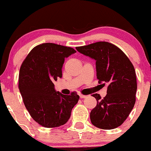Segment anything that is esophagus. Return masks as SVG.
Wrapping results in <instances>:
<instances>
[{
    "label": "esophagus",
    "mask_w": 151,
    "mask_h": 151,
    "mask_svg": "<svg viewBox=\"0 0 151 151\" xmlns=\"http://www.w3.org/2000/svg\"><path fill=\"white\" fill-rule=\"evenodd\" d=\"M79 97H80V98H86V95H82V94H79Z\"/></svg>",
    "instance_id": "34e87169"
}]
</instances>
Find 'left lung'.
Listing matches in <instances>:
<instances>
[{
  "label": "left lung",
  "mask_w": 151,
  "mask_h": 151,
  "mask_svg": "<svg viewBox=\"0 0 151 151\" xmlns=\"http://www.w3.org/2000/svg\"><path fill=\"white\" fill-rule=\"evenodd\" d=\"M76 50L96 61L97 78L103 86H108L103 99L98 94L92 95L97 105L90 112L91 122L105 130L121 126L136 102L137 83L134 65L123 50L108 42L76 47Z\"/></svg>",
  "instance_id": "left-lung-1"
}]
</instances>
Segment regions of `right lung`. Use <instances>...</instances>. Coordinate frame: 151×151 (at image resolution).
<instances>
[{"mask_svg":"<svg viewBox=\"0 0 151 151\" xmlns=\"http://www.w3.org/2000/svg\"><path fill=\"white\" fill-rule=\"evenodd\" d=\"M76 52L70 47L42 43L34 47L22 63L19 89L25 108L40 126L55 128L65 124L78 101L76 92L63 95L55 90L53 84L62 78L65 58Z\"/></svg>","mask_w":151,"mask_h":151,"instance_id":"obj_1","label":"right lung"}]
</instances>
